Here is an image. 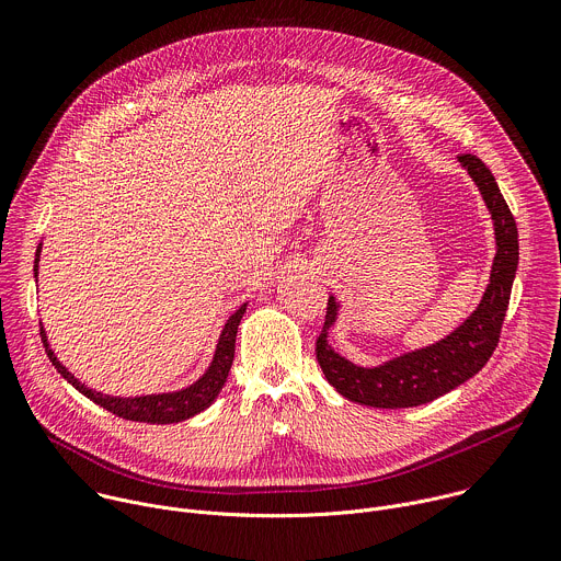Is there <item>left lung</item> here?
Returning a JSON list of instances; mask_svg holds the SVG:
<instances>
[{"label":"left lung","mask_w":561,"mask_h":561,"mask_svg":"<svg viewBox=\"0 0 561 561\" xmlns=\"http://www.w3.org/2000/svg\"><path fill=\"white\" fill-rule=\"evenodd\" d=\"M457 159L482 193L495 226L497 253L486 293L470 317L463 319V324L444 340L370 368L353 364L329 344V331L340 312V304L331 295L327 322L317 337L314 353L329 383L355 404L373 409H411L428 404L482 370L500 342L519 262L517 224L482 159L477 154H459Z\"/></svg>","instance_id":"1"}]
</instances>
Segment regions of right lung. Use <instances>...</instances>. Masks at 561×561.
Returning <instances> with one entry per match:
<instances>
[{
	"instance_id": "1",
	"label": "right lung",
	"mask_w": 561,
	"mask_h": 561,
	"mask_svg": "<svg viewBox=\"0 0 561 561\" xmlns=\"http://www.w3.org/2000/svg\"><path fill=\"white\" fill-rule=\"evenodd\" d=\"M39 253H42V244L37 247L35 253V282H37V271H39ZM249 304L239 306L228 319L219 333L217 346H215V355L210 366L206 368V373L193 381L191 386L182 388V390H173V392H157V394H141V397H113V394H104L98 392L93 388H89L87 383L79 381L59 359L57 355L50 351V344L46 340V331L39 324L42 331V342L46 348L48 359L53 362V366L57 368V373L72 383L79 392L87 394L91 402H95L98 407L106 409L108 413L130 420V422H144V424H178L184 422L202 411H206L219 394V390L226 383L228 370L232 366V357H234V337H237V327L242 322V317L247 312Z\"/></svg>"
}]
</instances>
